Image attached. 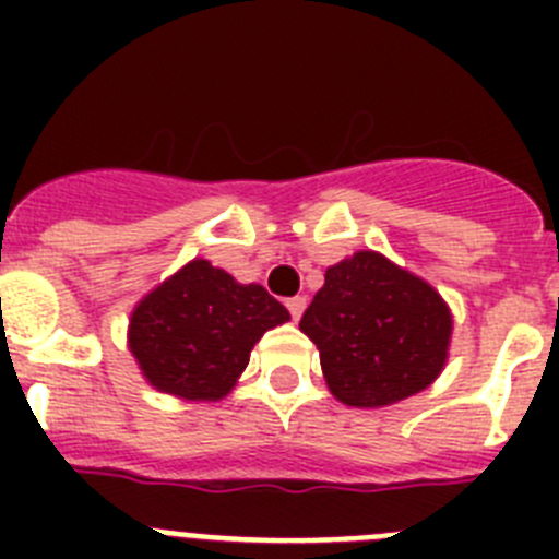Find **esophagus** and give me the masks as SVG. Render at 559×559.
<instances>
[{"label": "esophagus", "instance_id": "obj_1", "mask_svg": "<svg viewBox=\"0 0 559 559\" xmlns=\"http://www.w3.org/2000/svg\"><path fill=\"white\" fill-rule=\"evenodd\" d=\"M285 305H288V310H290V319H294V322H299V316H302L305 308H308V299H305V296H290Z\"/></svg>", "mask_w": 559, "mask_h": 559}]
</instances>
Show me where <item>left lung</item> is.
<instances>
[{"label": "left lung", "instance_id": "1", "mask_svg": "<svg viewBox=\"0 0 559 559\" xmlns=\"http://www.w3.org/2000/svg\"><path fill=\"white\" fill-rule=\"evenodd\" d=\"M299 330L319 349L330 392L344 406L380 408L431 386L448 360L445 299L378 251L328 269Z\"/></svg>", "mask_w": 559, "mask_h": 559}]
</instances>
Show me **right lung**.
I'll return each instance as SVG.
<instances>
[{
	"mask_svg": "<svg viewBox=\"0 0 559 559\" xmlns=\"http://www.w3.org/2000/svg\"><path fill=\"white\" fill-rule=\"evenodd\" d=\"M288 319L263 285L192 260L133 308L128 347L153 389L206 403L231 392L257 341Z\"/></svg>",
	"mask_w": 559,
	"mask_h": 559,
	"instance_id": "obj_1",
	"label": "right lung"
}]
</instances>
